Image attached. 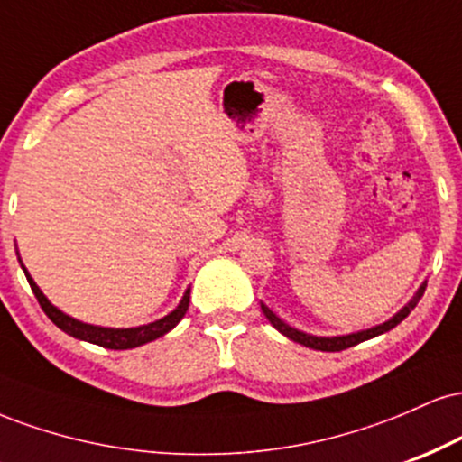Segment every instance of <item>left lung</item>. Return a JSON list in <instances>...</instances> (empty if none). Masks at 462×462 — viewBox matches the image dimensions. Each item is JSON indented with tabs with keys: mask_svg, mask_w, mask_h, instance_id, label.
I'll list each match as a JSON object with an SVG mask.
<instances>
[{
	"mask_svg": "<svg viewBox=\"0 0 462 462\" xmlns=\"http://www.w3.org/2000/svg\"><path fill=\"white\" fill-rule=\"evenodd\" d=\"M426 284H428V280H423L421 286H419V289L415 291V295H412V298L408 300V304L402 306V309L397 310L395 315L391 317V319L378 323V326H374V328H367V330H358V332H349V334H338V337H317V334L301 332V330H298V328L289 326V323L280 319V317L275 315V312H273L272 309H269L267 304H263V301H261V309H263L264 317H267L269 323H272L275 330L282 332L286 338H291V341L301 343V346H306V347H310V349H319V352H341V349L354 347V346H358V343L369 341V338L380 337V334L393 330L397 323L404 321L406 317L411 315V310L415 309L417 301L421 300L423 291H426Z\"/></svg>",
	"mask_w": 462,
	"mask_h": 462,
	"instance_id": "8db88e82",
	"label": "left lung"
}]
</instances>
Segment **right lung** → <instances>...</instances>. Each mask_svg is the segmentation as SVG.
Instances as JSON below:
<instances>
[{"instance_id":"right-lung-1","label":"right lung","mask_w":462,"mask_h":462,"mask_svg":"<svg viewBox=\"0 0 462 462\" xmlns=\"http://www.w3.org/2000/svg\"><path fill=\"white\" fill-rule=\"evenodd\" d=\"M17 258L21 263L19 252H17ZM21 269H23L25 278H28V282L32 286V293L36 295V300H39L41 309L45 310V315L50 317V319L54 321L62 332H67L69 337L79 338V341L93 343V346H102V347H108V349H132V347L145 346V343L156 341V338L164 337V334H167L169 330H173V328L178 326L180 319H182V317L187 315V310H189L190 286L187 291H184L182 300H180V304L176 306V309L169 312V315H164L162 319H156L152 323H143V326H136V328L93 326V323H84V321L76 319V317L62 312L60 309H56V306L45 298V293L39 289V284L34 282V278H32V275L28 273V269H25L23 263H21Z\"/></svg>"}]
</instances>
